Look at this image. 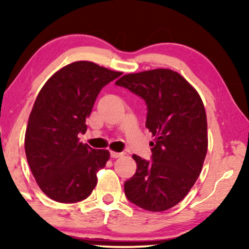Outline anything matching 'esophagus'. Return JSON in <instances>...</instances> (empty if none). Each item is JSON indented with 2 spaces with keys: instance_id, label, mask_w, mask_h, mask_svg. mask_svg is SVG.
Masks as SVG:
<instances>
[{
  "instance_id": "obj_1",
  "label": "esophagus",
  "mask_w": 249,
  "mask_h": 249,
  "mask_svg": "<svg viewBox=\"0 0 249 249\" xmlns=\"http://www.w3.org/2000/svg\"><path fill=\"white\" fill-rule=\"evenodd\" d=\"M120 156H122V153H118V152L111 151V158L118 159V158H120Z\"/></svg>"
}]
</instances>
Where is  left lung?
<instances>
[{"instance_id": "1", "label": "left lung", "mask_w": 249, "mask_h": 249, "mask_svg": "<svg viewBox=\"0 0 249 249\" xmlns=\"http://www.w3.org/2000/svg\"><path fill=\"white\" fill-rule=\"evenodd\" d=\"M115 85L145 101L146 128L155 137L151 162L132 155L137 170L124 182L125 196L151 212L171 209L192 189L206 156L207 121L202 98L181 74L170 69L124 74Z\"/></svg>"}]
</instances>
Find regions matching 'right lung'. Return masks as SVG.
Listing matches in <instances>:
<instances>
[{"instance_id": "obj_1", "label": "right lung", "mask_w": 249, "mask_h": 249, "mask_svg": "<svg viewBox=\"0 0 249 249\" xmlns=\"http://www.w3.org/2000/svg\"><path fill=\"white\" fill-rule=\"evenodd\" d=\"M121 76L89 61L56 71L37 95L25 135L27 161L42 192L60 203H77L90 195L96 173L110 152L79 142L86 119L105 85Z\"/></svg>"}]
</instances>
